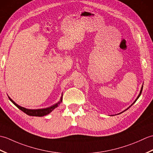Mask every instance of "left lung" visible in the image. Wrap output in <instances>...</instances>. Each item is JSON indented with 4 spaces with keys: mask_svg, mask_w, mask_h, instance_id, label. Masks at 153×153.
<instances>
[{
    "mask_svg": "<svg viewBox=\"0 0 153 153\" xmlns=\"http://www.w3.org/2000/svg\"><path fill=\"white\" fill-rule=\"evenodd\" d=\"M143 85H142V87H141V91H140V93H139V95H138V96H137V99H136L135 100V101H134V102H133V103L131 104V105L130 106H129L128 107V108H126V109L125 110H123V112H120V113L118 114H121V113L123 112H124V111H126V110H128V109H129V108H130V107H131V106H132L133 105H134V103H135V102L136 101H137V99H139V97H140V95H141V93H142V90H143Z\"/></svg>",
    "mask_w": 153,
    "mask_h": 153,
    "instance_id": "left-lung-1",
    "label": "left lung"
}]
</instances>
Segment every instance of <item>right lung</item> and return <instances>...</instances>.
Returning a JSON list of instances; mask_svg holds the SVG:
<instances>
[{
  "mask_svg": "<svg viewBox=\"0 0 153 153\" xmlns=\"http://www.w3.org/2000/svg\"><path fill=\"white\" fill-rule=\"evenodd\" d=\"M62 95H63V94H62L60 99L57 103L54 104V105H52L49 107H48V108H40V109H28V108H24V107H22V106H19L18 105H17V104H16L14 101V100L10 99V97H8V98H9L10 100V101L13 104H14V105L16 106H17L19 110H21L22 111H23L24 113L26 114H27L29 116H39V117H41V116H46V115L48 114H50L54 109H55L56 108V107L58 106V105H59L62 102Z\"/></svg>",
  "mask_w": 153,
  "mask_h": 153,
  "instance_id": "right-lung-1",
  "label": "right lung"
}]
</instances>
